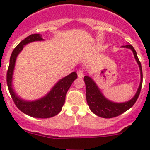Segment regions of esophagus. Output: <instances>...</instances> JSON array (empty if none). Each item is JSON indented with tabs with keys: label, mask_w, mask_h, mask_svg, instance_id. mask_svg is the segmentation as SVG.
Wrapping results in <instances>:
<instances>
[{
	"label": "esophagus",
	"mask_w": 150,
	"mask_h": 150,
	"mask_svg": "<svg viewBox=\"0 0 150 150\" xmlns=\"http://www.w3.org/2000/svg\"><path fill=\"white\" fill-rule=\"evenodd\" d=\"M77 76L79 78H83L84 76V73L82 70H79V71H77Z\"/></svg>",
	"instance_id": "esophagus-1"
}]
</instances>
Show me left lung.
Listing matches in <instances>:
<instances>
[{"mask_svg": "<svg viewBox=\"0 0 150 150\" xmlns=\"http://www.w3.org/2000/svg\"><path fill=\"white\" fill-rule=\"evenodd\" d=\"M122 47L129 49L133 52L135 60L137 62L139 68H140V85H139V87L136 91V93H135L134 96L131 100L125 102H122V103H117V102H113L109 99H107L103 95L99 87L98 86V85L96 84V83L94 81V79L91 76H85L84 81L86 83V87L87 104H88L91 112L99 117L110 119V118L120 116L122 113L130 109L134 104L139 95H140L143 83V73L141 64L138 59L137 52L132 45L128 44L126 46H122Z\"/></svg>", "mask_w": 150, "mask_h": 150, "instance_id": "8db88e82", "label": "left lung"}]
</instances>
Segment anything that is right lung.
I'll return each mask as SVG.
<instances>
[{"mask_svg": "<svg viewBox=\"0 0 150 150\" xmlns=\"http://www.w3.org/2000/svg\"><path fill=\"white\" fill-rule=\"evenodd\" d=\"M44 40L39 34H30L18 43L13 50L10 59V65L6 74V83L9 91L13 101L22 112L34 118L47 119L59 114L64 104L67 91L72 85L73 82L77 78L76 72H72L65 77L62 78L57 82L48 93L39 99L27 100L22 98L15 91L13 86V73L16 62L18 54L23 50L25 46L35 41H43Z\"/></svg>", "mask_w": 150, "mask_h": 150, "instance_id": "obj_1", "label": "right lung"}]
</instances>
